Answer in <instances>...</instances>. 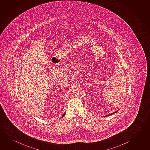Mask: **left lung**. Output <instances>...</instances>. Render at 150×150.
Segmentation results:
<instances>
[{
	"mask_svg": "<svg viewBox=\"0 0 150 150\" xmlns=\"http://www.w3.org/2000/svg\"><path fill=\"white\" fill-rule=\"evenodd\" d=\"M115 112H114V113H115ZM114 113H112V114H111L107 115L106 116H109V115H110L113 114H114Z\"/></svg>",
	"mask_w": 150,
	"mask_h": 150,
	"instance_id": "1",
	"label": "left lung"
}]
</instances>
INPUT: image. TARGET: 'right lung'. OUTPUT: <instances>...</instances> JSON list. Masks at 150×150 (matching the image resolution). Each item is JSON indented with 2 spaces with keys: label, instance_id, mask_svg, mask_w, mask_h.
<instances>
[{
  "label": "right lung",
  "instance_id": "obj_1",
  "mask_svg": "<svg viewBox=\"0 0 150 150\" xmlns=\"http://www.w3.org/2000/svg\"><path fill=\"white\" fill-rule=\"evenodd\" d=\"M64 115H65V113H64V115H63L62 117H63V116H64Z\"/></svg>",
  "mask_w": 150,
  "mask_h": 150
}]
</instances>
